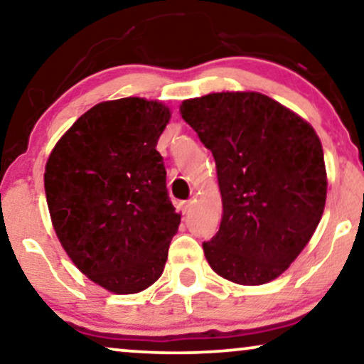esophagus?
Returning <instances> with one entry per match:
<instances>
[{
  "label": "esophagus",
  "mask_w": 364,
  "mask_h": 364,
  "mask_svg": "<svg viewBox=\"0 0 364 364\" xmlns=\"http://www.w3.org/2000/svg\"><path fill=\"white\" fill-rule=\"evenodd\" d=\"M192 208V200H183V202H181V210L183 212V213H187L188 210H191Z\"/></svg>",
  "instance_id": "esophagus-1"
}]
</instances>
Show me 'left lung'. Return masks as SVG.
<instances>
[{
    "mask_svg": "<svg viewBox=\"0 0 364 364\" xmlns=\"http://www.w3.org/2000/svg\"><path fill=\"white\" fill-rule=\"evenodd\" d=\"M181 114L215 159L218 232L203 242L208 265L238 285L275 280L321 220L326 168L315 129L260 92L183 101Z\"/></svg>",
    "mask_w": 364,
    "mask_h": 364,
    "instance_id": "left-lung-1",
    "label": "left lung"
}]
</instances>
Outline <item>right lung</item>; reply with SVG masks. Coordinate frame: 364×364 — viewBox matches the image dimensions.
Here are the masks:
<instances>
[{"mask_svg": "<svg viewBox=\"0 0 364 364\" xmlns=\"http://www.w3.org/2000/svg\"><path fill=\"white\" fill-rule=\"evenodd\" d=\"M171 111L124 97L97 104L59 139L44 191L53 227L74 265L117 295L162 275L178 230L157 141Z\"/></svg>", "mask_w": 364, "mask_h": 364, "instance_id": "1", "label": "right lung"}]
</instances>
